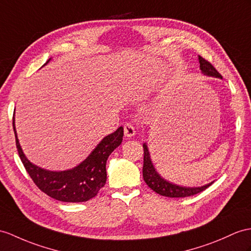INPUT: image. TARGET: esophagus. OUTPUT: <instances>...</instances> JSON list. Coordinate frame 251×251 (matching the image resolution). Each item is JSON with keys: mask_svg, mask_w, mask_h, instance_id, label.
Listing matches in <instances>:
<instances>
[{"mask_svg": "<svg viewBox=\"0 0 251 251\" xmlns=\"http://www.w3.org/2000/svg\"><path fill=\"white\" fill-rule=\"evenodd\" d=\"M124 133H125V136L129 137V138L135 135V129H134L133 125L129 124V122L125 124L124 125Z\"/></svg>", "mask_w": 251, "mask_h": 251, "instance_id": "34e87169", "label": "esophagus"}]
</instances>
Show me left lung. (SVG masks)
<instances>
[{"label": "left lung", "instance_id": "left-lung-1", "mask_svg": "<svg viewBox=\"0 0 251 251\" xmlns=\"http://www.w3.org/2000/svg\"><path fill=\"white\" fill-rule=\"evenodd\" d=\"M198 57H199V63H200V69L204 73V75L223 78L221 73L216 70V68H214V66L209 62V60H206L202 56H200V55ZM143 176H144L145 182L147 183V185H148L152 191L162 195V196L172 197V198L194 196V195L203 192L204 189H206L213 183L212 182L210 184H206L201 187H183V186L173 184V183H169L166 180H164L163 178H161L160 175L155 172L153 165H152L150 160L148 147H147L146 144H144Z\"/></svg>", "mask_w": 251, "mask_h": 251}]
</instances>
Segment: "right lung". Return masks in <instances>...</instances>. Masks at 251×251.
I'll return each instance as SVG.
<instances>
[{
    "mask_svg": "<svg viewBox=\"0 0 251 251\" xmlns=\"http://www.w3.org/2000/svg\"><path fill=\"white\" fill-rule=\"evenodd\" d=\"M13 119L16 146L23 166L36 186L48 196L63 202H84L97 196L105 185L106 161L109 154L121 144L124 127H118L114 133L103 138L91 154L77 167L56 173L35 166L23 154L17 138L15 118Z\"/></svg>",
    "mask_w": 251,
    "mask_h": 251,
    "instance_id": "1",
    "label": "right lung"
}]
</instances>
